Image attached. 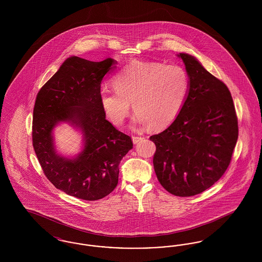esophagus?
Instances as JSON below:
<instances>
[{
	"label": "esophagus",
	"mask_w": 262,
	"mask_h": 262,
	"mask_svg": "<svg viewBox=\"0 0 262 262\" xmlns=\"http://www.w3.org/2000/svg\"><path fill=\"white\" fill-rule=\"evenodd\" d=\"M143 139V137H133V142L134 144H137L139 141H141Z\"/></svg>",
	"instance_id": "obj_1"
}]
</instances>
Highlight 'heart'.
Segmentation results:
<instances>
[{
	"label": "heart",
	"mask_w": 262,
	"mask_h": 262,
	"mask_svg": "<svg viewBox=\"0 0 262 262\" xmlns=\"http://www.w3.org/2000/svg\"><path fill=\"white\" fill-rule=\"evenodd\" d=\"M116 90L104 88L100 104L114 125L124 124L132 103L137 111L134 122L154 129L171 125L187 100L189 81L187 72L178 64L134 60L113 77Z\"/></svg>",
	"instance_id": "b5f03b06"
}]
</instances>
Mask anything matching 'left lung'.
<instances>
[{
  "instance_id": "obj_1",
  "label": "left lung",
  "mask_w": 262,
  "mask_h": 262,
  "mask_svg": "<svg viewBox=\"0 0 262 262\" xmlns=\"http://www.w3.org/2000/svg\"><path fill=\"white\" fill-rule=\"evenodd\" d=\"M177 56L188 76L187 100L174 122L150 140L156 145L153 166L162 187L177 196H192L226 172L237 143V119L225 83L193 56Z\"/></svg>"
}]
</instances>
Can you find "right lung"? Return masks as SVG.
I'll return each mask as SVG.
<instances>
[{
    "instance_id": "add662e5",
    "label": "right lung",
    "mask_w": 262,
    "mask_h": 262,
    "mask_svg": "<svg viewBox=\"0 0 262 262\" xmlns=\"http://www.w3.org/2000/svg\"><path fill=\"white\" fill-rule=\"evenodd\" d=\"M108 58L91 62L72 56L38 92L32 142L43 172L58 189L84 200H101L118 185L119 165L133 148L130 137L106 120L100 104L101 82L116 68ZM68 123L81 132L83 147L64 157L54 145L53 129Z\"/></svg>"
}]
</instances>
